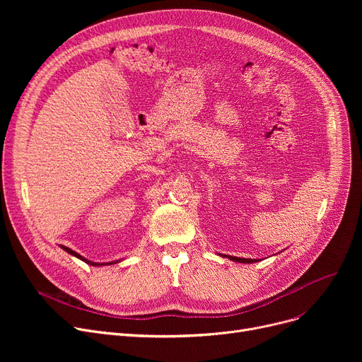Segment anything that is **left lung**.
<instances>
[{
	"instance_id": "obj_1",
	"label": "left lung",
	"mask_w": 362,
	"mask_h": 362,
	"mask_svg": "<svg viewBox=\"0 0 362 362\" xmlns=\"http://www.w3.org/2000/svg\"><path fill=\"white\" fill-rule=\"evenodd\" d=\"M227 257L229 259L235 261V262H243V264H251V262H257L258 259H252V258H239V257H232V255H223Z\"/></svg>"
}]
</instances>
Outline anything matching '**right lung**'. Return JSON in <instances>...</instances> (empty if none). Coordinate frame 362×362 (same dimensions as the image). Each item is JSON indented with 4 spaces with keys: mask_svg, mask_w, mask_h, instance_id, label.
Masks as SVG:
<instances>
[{
    "mask_svg": "<svg viewBox=\"0 0 362 362\" xmlns=\"http://www.w3.org/2000/svg\"><path fill=\"white\" fill-rule=\"evenodd\" d=\"M62 250H64L67 254H70V255H73V257H76V258H79V259H82V261H85L86 264H89V265H95V267H100V265H110V264H116V262H119V261H111V262H93V261H89V259H86L85 257H82L81 254H78V252H74L73 250H70V248H67V246H63L62 245Z\"/></svg>",
    "mask_w": 362,
    "mask_h": 362,
    "instance_id": "right-lung-1",
    "label": "right lung"
}]
</instances>
